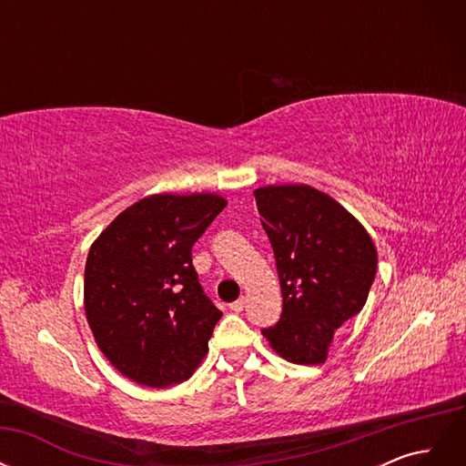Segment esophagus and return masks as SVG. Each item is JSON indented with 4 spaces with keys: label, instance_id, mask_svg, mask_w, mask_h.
Returning <instances> with one entry per match:
<instances>
[{
    "label": "esophagus",
    "instance_id": "1",
    "mask_svg": "<svg viewBox=\"0 0 466 466\" xmlns=\"http://www.w3.org/2000/svg\"><path fill=\"white\" fill-rule=\"evenodd\" d=\"M245 303H247V299L245 298H241V299H237V301H233L231 305H229V309L233 313H241L243 309H245Z\"/></svg>",
    "mask_w": 466,
    "mask_h": 466
}]
</instances>
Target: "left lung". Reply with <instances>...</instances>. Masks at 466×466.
Masks as SVG:
<instances>
[{"instance_id": "obj_1", "label": "left lung", "mask_w": 466, "mask_h": 466, "mask_svg": "<svg viewBox=\"0 0 466 466\" xmlns=\"http://www.w3.org/2000/svg\"><path fill=\"white\" fill-rule=\"evenodd\" d=\"M255 198L284 298L279 320L262 334L291 363H324L336 329L368 301L375 245L348 209L313 187H264Z\"/></svg>"}]
</instances>
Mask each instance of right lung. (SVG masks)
<instances>
[{
  "label": "right lung",
  "instance_id": "add662e5",
  "mask_svg": "<svg viewBox=\"0 0 466 466\" xmlns=\"http://www.w3.org/2000/svg\"><path fill=\"white\" fill-rule=\"evenodd\" d=\"M228 206L216 194H153L112 221L86 264V315L106 360L139 385L187 380L221 311L204 293L192 247Z\"/></svg>",
  "mask_w": 466,
  "mask_h": 466
}]
</instances>
